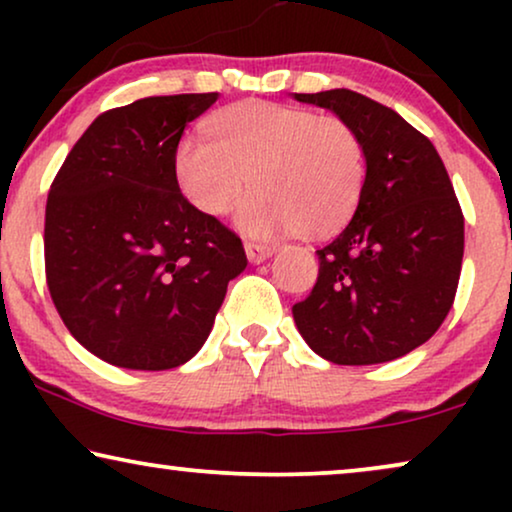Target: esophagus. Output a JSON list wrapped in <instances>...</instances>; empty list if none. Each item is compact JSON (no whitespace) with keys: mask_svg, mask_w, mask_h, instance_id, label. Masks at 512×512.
<instances>
[{"mask_svg":"<svg viewBox=\"0 0 512 512\" xmlns=\"http://www.w3.org/2000/svg\"><path fill=\"white\" fill-rule=\"evenodd\" d=\"M244 251H247V258H249V263H263L265 258H270V256H272V251H275V249L265 247V244L247 242V244H244Z\"/></svg>","mask_w":512,"mask_h":512,"instance_id":"34e87169","label":"esophagus"}]
</instances>
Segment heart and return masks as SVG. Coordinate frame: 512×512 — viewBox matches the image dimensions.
Wrapping results in <instances>:
<instances>
[{"instance_id": "obj_1", "label": "heart", "mask_w": 512, "mask_h": 512, "mask_svg": "<svg viewBox=\"0 0 512 512\" xmlns=\"http://www.w3.org/2000/svg\"><path fill=\"white\" fill-rule=\"evenodd\" d=\"M214 144L186 135L174 153V172L186 200L221 216L240 198L235 226L249 237L340 226L366 184V149L340 116L275 102H240L212 121Z\"/></svg>"}]
</instances>
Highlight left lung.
I'll list each match as a JSON object with an SVG mask.
<instances>
[{
  "mask_svg": "<svg viewBox=\"0 0 512 512\" xmlns=\"http://www.w3.org/2000/svg\"><path fill=\"white\" fill-rule=\"evenodd\" d=\"M359 132L366 184L352 221L317 249L319 277L293 305L298 333L338 366L394 361L443 324L464 258V216L438 151L394 109L347 88L293 93Z\"/></svg>",
  "mask_w": 512,
  "mask_h": 512,
  "instance_id": "left-lung-1",
  "label": "left lung"
}]
</instances>
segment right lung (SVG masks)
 <instances>
[{
	"instance_id": "right-lung-1",
	"label": "right lung",
	"mask_w": 512,
	"mask_h": 512,
	"mask_svg": "<svg viewBox=\"0 0 512 512\" xmlns=\"http://www.w3.org/2000/svg\"><path fill=\"white\" fill-rule=\"evenodd\" d=\"M219 93L144 97L104 111L62 163L46 202L48 291L97 359L167 370L212 333L247 268L233 230L179 191L174 153Z\"/></svg>"
}]
</instances>
